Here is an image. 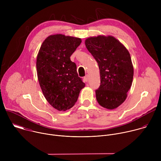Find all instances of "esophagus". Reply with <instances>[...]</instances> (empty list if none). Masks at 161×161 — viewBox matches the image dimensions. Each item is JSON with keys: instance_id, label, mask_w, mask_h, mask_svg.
<instances>
[{"instance_id": "esophagus-1", "label": "esophagus", "mask_w": 161, "mask_h": 161, "mask_svg": "<svg viewBox=\"0 0 161 161\" xmlns=\"http://www.w3.org/2000/svg\"><path fill=\"white\" fill-rule=\"evenodd\" d=\"M84 80H85V81L86 82H87L88 80V75H86V76L84 77Z\"/></svg>"}]
</instances>
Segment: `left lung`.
Wrapping results in <instances>:
<instances>
[{
	"instance_id": "obj_1",
	"label": "left lung",
	"mask_w": 161,
	"mask_h": 161,
	"mask_svg": "<svg viewBox=\"0 0 161 161\" xmlns=\"http://www.w3.org/2000/svg\"><path fill=\"white\" fill-rule=\"evenodd\" d=\"M85 46L97 61L101 85L96 90L98 103L104 108H118L126 99L133 80L134 68L129 51L115 37H88Z\"/></svg>"
}]
</instances>
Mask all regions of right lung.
<instances>
[{
    "mask_svg": "<svg viewBox=\"0 0 161 161\" xmlns=\"http://www.w3.org/2000/svg\"><path fill=\"white\" fill-rule=\"evenodd\" d=\"M78 37L51 35L42 43L37 56L38 81L42 94L55 109L66 111L78 100L85 86L70 57L81 44Z\"/></svg>",
    "mask_w": 161,
    "mask_h": 161,
    "instance_id": "1",
    "label": "right lung"
}]
</instances>
